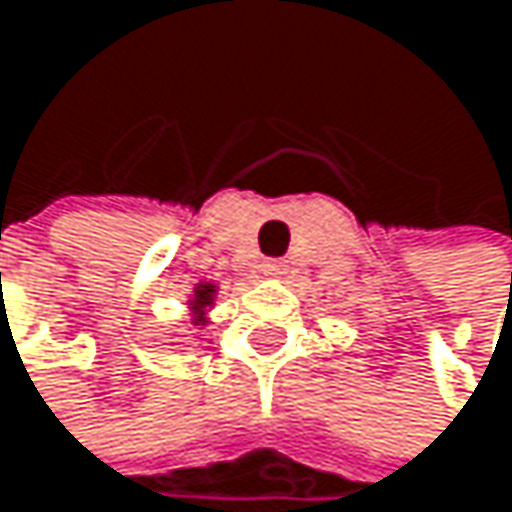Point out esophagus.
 <instances>
[{
    "mask_svg": "<svg viewBox=\"0 0 512 512\" xmlns=\"http://www.w3.org/2000/svg\"><path fill=\"white\" fill-rule=\"evenodd\" d=\"M286 271V262L283 259H268L265 262V274H283Z\"/></svg>",
    "mask_w": 512,
    "mask_h": 512,
    "instance_id": "34e87169",
    "label": "esophagus"
}]
</instances>
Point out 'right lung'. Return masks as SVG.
Returning a JSON list of instances; mask_svg holds the SVG:
<instances>
[{
    "instance_id": "1",
    "label": "right lung",
    "mask_w": 512,
    "mask_h": 512,
    "mask_svg": "<svg viewBox=\"0 0 512 512\" xmlns=\"http://www.w3.org/2000/svg\"><path fill=\"white\" fill-rule=\"evenodd\" d=\"M211 292H214L211 286H199V289H196V298H193V304H196V307L208 304V301H211Z\"/></svg>"
}]
</instances>
